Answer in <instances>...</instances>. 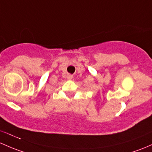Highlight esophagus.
Listing matches in <instances>:
<instances>
[{
  "label": "esophagus",
  "mask_w": 152,
  "mask_h": 152,
  "mask_svg": "<svg viewBox=\"0 0 152 152\" xmlns=\"http://www.w3.org/2000/svg\"><path fill=\"white\" fill-rule=\"evenodd\" d=\"M68 79H73V76H72V75H68Z\"/></svg>",
  "instance_id": "esophagus-1"
}]
</instances>
